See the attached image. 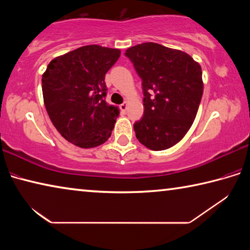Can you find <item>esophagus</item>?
<instances>
[{
    "instance_id": "1",
    "label": "esophagus",
    "mask_w": 250,
    "mask_h": 250,
    "mask_svg": "<svg viewBox=\"0 0 250 250\" xmlns=\"http://www.w3.org/2000/svg\"><path fill=\"white\" fill-rule=\"evenodd\" d=\"M120 109H121L124 112H125V110L128 109V103H124L122 104H120Z\"/></svg>"
}]
</instances>
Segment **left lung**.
I'll list each match as a JSON object with an SVG mask.
<instances>
[{"mask_svg": "<svg viewBox=\"0 0 250 250\" xmlns=\"http://www.w3.org/2000/svg\"><path fill=\"white\" fill-rule=\"evenodd\" d=\"M142 79L145 115L133 128L139 142L153 151L170 149L191 128L204 89L202 68L185 52L156 43L126 49Z\"/></svg>", "mask_w": 250, "mask_h": 250, "instance_id": "obj_1", "label": "left lung"}]
</instances>
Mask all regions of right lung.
I'll return each instance as SVG.
<instances>
[{
    "label": "right lung",
    "mask_w": 250,
    "mask_h": 250,
    "mask_svg": "<svg viewBox=\"0 0 250 250\" xmlns=\"http://www.w3.org/2000/svg\"><path fill=\"white\" fill-rule=\"evenodd\" d=\"M121 50L87 45L49 62L42 77L43 98L62 137L83 149L103 145L111 135L119 108L105 103L104 75Z\"/></svg>",
    "instance_id": "obj_1"
}]
</instances>
